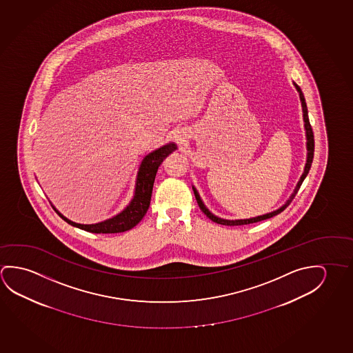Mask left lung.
<instances>
[{"instance_id": "1", "label": "left lung", "mask_w": 353, "mask_h": 353, "mask_svg": "<svg viewBox=\"0 0 353 353\" xmlns=\"http://www.w3.org/2000/svg\"><path fill=\"white\" fill-rule=\"evenodd\" d=\"M296 85V90L299 92V97H301V101H302V108H303V118H304V126H305V131H307V150H308V157H307V163H305V168H304V173L302 174V176H301V180L298 181V184H296V189L293 191V194H292L291 197L287 200L285 205L282 206V208H279V210H276L274 212L268 213V214H263V216H258V217H254V219H235V221H230V219H219V217H216L214 214L210 212L206 206L203 205V202L201 201V199H200V196H199V192L196 191L195 188H192L194 189V194H195L196 201L199 203V208H201L202 212L205 213L206 216H208V219L213 221L214 223L223 224V225H243V224H250V223H256V222H260V221H263V219H271V217H274L276 214H279V213L282 212L283 210H285L290 203H291L292 200L296 197V192L299 190V188H301V185H302L303 181L305 179V176L308 175L309 170H310V167H312V163H313L314 158V134L313 129H312V125L309 123L308 118V109H307V104H305V99H304V95H303L302 90L299 88V85Z\"/></svg>"}]
</instances>
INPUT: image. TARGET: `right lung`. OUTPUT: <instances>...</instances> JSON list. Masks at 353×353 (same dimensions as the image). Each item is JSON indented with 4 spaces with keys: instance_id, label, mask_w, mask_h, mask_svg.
Returning a JSON list of instances; mask_svg holds the SVG:
<instances>
[{
    "instance_id": "1",
    "label": "right lung",
    "mask_w": 353,
    "mask_h": 353,
    "mask_svg": "<svg viewBox=\"0 0 353 353\" xmlns=\"http://www.w3.org/2000/svg\"><path fill=\"white\" fill-rule=\"evenodd\" d=\"M175 150H176L175 143H168V145H163L156 151L152 152L150 154H147L143 158V161L141 163L139 175H137L132 201L130 202L129 206L125 208L123 212L119 213L118 216H115L112 219L97 224H79L68 221L55 208L54 210L68 224H71L73 227H77L79 230L90 232V233L108 234V233H121V232L131 230L140 222L141 219H143L147 210L150 208L153 183H154V178L157 174L158 167L162 164L163 159Z\"/></svg>"
}]
</instances>
